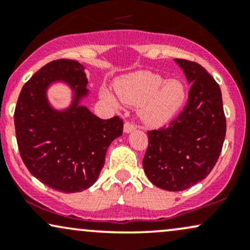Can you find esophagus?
Instances as JSON below:
<instances>
[{
  "mask_svg": "<svg viewBox=\"0 0 250 250\" xmlns=\"http://www.w3.org/2000/svg\"><path fill=\"white\" fill-rule=\"evenodd\" d=\"M135 129H136V125H135L133 122H129V121L125 122V127H123V130H125V133H131V131L135 130Z\"/></svg>",
  "mask_w": 250,
  "mask_h": 250,
  "instance_id": "1",
  "label": "esophagus"
}]
</instances>
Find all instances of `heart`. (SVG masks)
<instances>
[{"mask_svg":"<svg viewBox=\"0 0 250 250\" xmlns=\"http://www.w3.org/2000/svg\"><path fill=\"white\" fill-rule=\"evenodd\" d=\"M119 99L129 105H139L142 121L162 125L180 113L187 100V87L181 80H166L150 71H137L123 76L115 84ZM103 100L116 104V99L103 89Z\"/></svg>","mask_w":250,"mask_h":250,"instance_id":"1","label":"heart"}]
</instances>
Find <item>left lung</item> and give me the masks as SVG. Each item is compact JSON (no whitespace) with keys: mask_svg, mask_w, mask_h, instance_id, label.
<instances>
[{"mask_svg":"<svg viewBox=\"0 0 250 250\" xmlns=\"http://www.w3.org/2000/svg\"><path fill=\"white\" fill-rule=\"evenodd\" d=\"M189 84L188 103L170 125L148 131L143 169L156 187L185 190L207 177L226 137L222 94L199 63L176 59Z\"/></svg>","mask_w":250,"mask_h":250,"instance_id":"obj_1","label":"left lung"}]
</instances>
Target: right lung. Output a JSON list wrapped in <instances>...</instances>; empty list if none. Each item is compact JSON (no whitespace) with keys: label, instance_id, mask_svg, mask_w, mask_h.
I'll return each instance as SVG.
<instances>
[{"label":"right lung","instance_id":"obj_1","mask_svg":"<svg viewBox=\"0 0 250 250\" xmlns=\"http://www.w3.org/2000/svg\"><path fill=\"white\" fill-rule=\"evenodd\" d=\"M64 82L74 91L69 108L56 111L46 89ZM84 67L74 60H55L36 71L22 88L14 114L17 146L25 167L45 186L77 193L93 186L104 166L110 143L121 136L119 116L102 120L80 101L88 95Z\"/></svg>","mask_w":250,"mask_h":250}]
</instances>
